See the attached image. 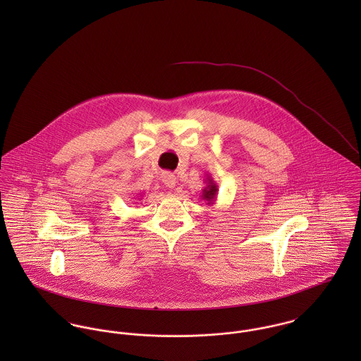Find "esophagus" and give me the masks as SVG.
Returning <instances> with one entry per match:
<instances>
[{
  "instance_id": "obj_1",
  "label": "esophagus",
  "mask_w": 361,
  "mask_h": 361,
  "mask_svg": "<svg viewBox=\"0 0 361 361\" xmlns=\"http://www.w3.org/2000/svg\"><path fill=\"white\" fill-rule=\"evenodd\" d=\"M162 182L165 183L166 188L173 189V188L176 186V176H175L173 173H171V172H165V173L162 175Z\"/></svg>"
}]
</instances>
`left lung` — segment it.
Here are the masks:
<instances>
[{
  "label": "left lung",
  "mask_w": 361,
  "mask_h": 361,
  "mask_svg": "<svg viewBox=\"0 0 361 361\" xmlns=\"http://www.w3.org/2000/svg\"><path fill=\"white\" fill-rule=\"evenodd\" d=\"M206 186L202 192V199L207 202V206H214V203L216 202V195H218V185L214 180V178L211 175H206Z\"/></svg>",
  "instance_id": "obj_1"
}]
</instances>
